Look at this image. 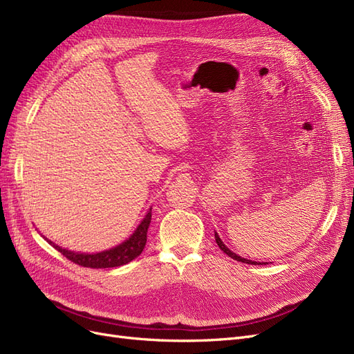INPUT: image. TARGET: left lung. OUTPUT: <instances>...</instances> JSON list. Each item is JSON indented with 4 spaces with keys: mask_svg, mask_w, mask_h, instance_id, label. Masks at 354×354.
I'll use <instances>...</instances> for the list:
<instances>
[{
    "mask_svg": "<svg viewBox=\"0 0 354 354\" xmlns=\"http://www.w3.org/2000/svg\"><path fill=\"white\" fill-rule=\"evenodd\" d=\"M216 242H217V245H218V248H220L223 252H226V254L230 257V259H233V260L241 261V263H246V264H261V263H257V261H251V260L242 259V257H239V255H236L234 252H232V251L227 248V246L221 242V239L218 238L217 233H216ZM263 264H266V263H263Z\"/></svg>",
    "mask_w": 354,
    "mask_h": 354,
    "instance_id": "8db88e82",
    "label": "left lung"
}]
</instances>
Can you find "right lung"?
Listing matches in <instances>:
<instances>
[{"label": "right lung", "instance_id": "add662e5", "mask_svg": "<svg viewBox=\"0 0 354 354\" xmlns=\"http://www.w3.org/2000/svg\"><path fill=\"white\" fill-rule=\"evenodd\" d=\"M151 211L146 214V217L140 223V226L136 229V232L131 234L130 239H127L121 245H118L115 248L108 251L97 252V254H80V252H73L65 248H60L59 245H55L50 241L48 242L55 246L60 254L65 255L68 260L82 267H90V269H109V267L122 266L134 260L136 257L140 255L142 251L145 250L146 239H147V229L152 218Z\"/></svg>", "mask_w": 354, "mask_h": 354}]
</instances>
